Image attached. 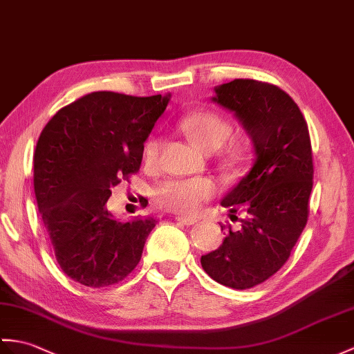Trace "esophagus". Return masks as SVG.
I'll list each match as a JSON object with an SVG mask.
<instances>
[{"label":"esophagus","instance_id":"34e87169","mask_svg":"<svg viewBox=\"0 0 354 354\" xmlns=\"http://www.w3.org/2000/svg\"><path fill=\"white\" fill-rule=\"evenodd\" d=\"M176 220L179 221V223H183L185 226H192V225H194L196 221H197L194 217H188V216H178Z\"/></svg>","mask_w":354,"mask_h":354}]
</instances>
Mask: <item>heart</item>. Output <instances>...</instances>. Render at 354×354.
Instances as JSON below:
<instances>
[{
  "mask_svg": "<svg viewBox=\"0 0 354 354\" xmlns=\"http://www.w3.org/2000/svg\"><path fill=\"white\" fill-rule=\"evenodd\" d=\"M179 128L201 149L211 152L223 145L232 131L231 123L216 111H194L179 120ZM161 140L147 138L142 147V162L146 167H153L158 161ZM216 185L208 178L171 179L164 183L155 197L157 202L170 211L196 212L201 205L214 194Z\"/></svg>",
  "mask_w": 354,
  "mask_h": 354,
  "instance_id": "obj_1",
  "label": "heart"
}]
</instances>
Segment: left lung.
I'll return each mask as SVG.
<instances>
[{"label": "left lung", "mask_w": 354, "mask_h": 354, "mask_svg": "<svg viewBox=\"0 0 354 354\" xmlns=\"http://www.w3.org/2000/svg\"><path fill=\"white\" fill-rule=\"evenodd\" d=\"M211 101L231 111L253 146V164L220 205L248 211L241 229L221 226L220 248L202 254L216 282L245 290L267 281L290 258L308 221L312 147L306 120L290 95L254 80L214 87Z\"/></svg>", "instance_id": "obj_1"}]
</instances>
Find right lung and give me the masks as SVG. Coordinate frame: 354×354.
Masks as SVG:
<instances>
[{"label":"right lung","mask_w":354,"mask_h":354,"mask_svg":"<svg viewBox=\"0 0 354 354\" xmlns=\"http://www.w3.org/2000/svg\"><path fill=\"white\" fill-rule=\"evenodd\" d=\"M169 101L170 93H88L57 111L37 140L39 212L63 273L81 285L118 283L142 258L157 220L122 223L106 202L120 178L138 171L142 147Z\"/></svg>","instance_id":"1"}]
</instances>
